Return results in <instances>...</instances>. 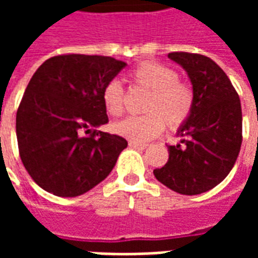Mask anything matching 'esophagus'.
I'll return each instance as SVG.
<instances>
[{"instance_id":"obj_1","label":"esophagus","mask_w":258,"mask_h":258,"mask_svg":"<svg viewBox=\"0 0 258 258\" xmlns=\"http://www.w3.org/2000/svg\"><path fill=\"white\" fill-rule=\"evenodd\" d=\"M128 146L130 148H134V149H140V151L146 149V145H144V144H138V142H134V141H130Z\"/></svg>"}]
</instances>
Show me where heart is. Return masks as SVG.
<instances>
[{
	"mask_svg": "<svg viewBox=\"0 0 258 258\" xmlns=\"http://www.w3.org/2000/svg\"><path fill=\"white\" fill-rule=\"evenodd\" d=\"M134 87L148 91L142 110L113 125L114 133L134 142H146L164 130L179 128L194 110L195 95L189 84L178 79L177 70L155 60H146L130 72ZM102 102L109 116L118 117L125 106V94L118 80H110L102 90Z\"/></svg>",
	"mask_w": 258,
	"mask_h": 258,
	"instance_id": "obj_1",
	"label": "heart"
}]
</instances>
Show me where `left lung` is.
<instances>
[{"label": "left lung", "mask_w": 258, "mask_h": 258, "mask_svg": "<svg viewBox=\"0 0 258 258\" xmlns=\"http://www.w3.org/2000/svg\"><path fill=\"white\" fill-rule=\"evenodd\" d=\"M186 70L194 88V110L178 135L182 145H168V160L153 174L182 195H199L227 177L242 145V107L225 72L205 55L171 52Z\"/></svg>", "instance_id": "1"}]
</instances>
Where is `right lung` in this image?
<instances>
[{
    "instance_id": "1",
    "label": "right lung",
    "mask_w": 258,
    "mask_h": 258,
    "mask_svg": "<svg viewBox=\"0 0 258 258\" xmlns=\"http://www.w3.org/2000/svg\"><path fill=\"white\" fill-rule=\"evenodd\" d=\"M125 66L110 56L64 53L33 74L16 137L23 166L44 190L74 198L110 174L127 141L96 128L109 121L102 90Z\"/></svg>"
}]
</instances>
